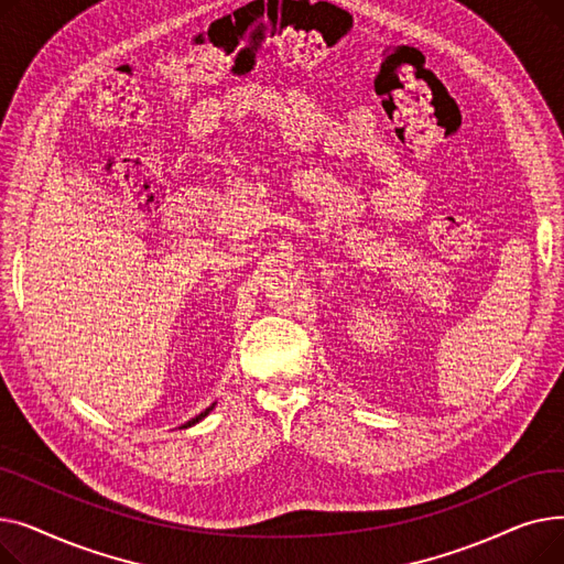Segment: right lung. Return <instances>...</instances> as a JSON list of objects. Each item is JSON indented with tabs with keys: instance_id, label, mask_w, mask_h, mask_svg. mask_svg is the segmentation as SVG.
<instances>
[{
	"instance_id": "right-lung-1",
	"label": "right lung",
	"mask_w": 564,
	"mask_h": 564,
	"mask_svg": "<svg viewBox=\"0 0 564 564\" xmlns=\"http://www.w3.org/2000/svg\"><path fill=\"white\" fill-rule=\"evenodd\" d=\"M215 404H217V402H215ZM215 404H213V406H207V409H205V411H200V413H198V416H196V419H192V421H187V423H185V425H181V430H187V427H192V425H196V423H198V421H203V419H205V416H207V413H210V411H213V409H215Z\"/></svg>"
}]
</instances>
